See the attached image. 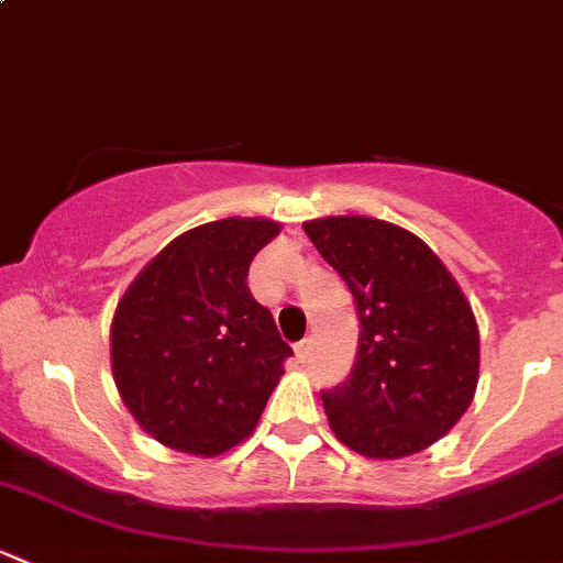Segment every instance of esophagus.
<instances>
[{"label": "esophagus", "instance_id": "1", "mask_svg": "<svg viewBox=\"0 0 563 563\" xmlns=\"http://www.w3.org/2000/svg\"><path fill=\"white\" fill-rule=\"evenodd\" d=\"M310 349H313V340H310V338L299 340V343L294 345V351H297V356H299V360H302V362L310 356Z\"/></svg>", "mask_w": 563, "mask_h": 563}]
</instances>
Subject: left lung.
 I'll return each instance as SVG.
<instances>
[{"label": "left lung", "mask_w": 563, "mask_h": 563, "mask_svg": "<svg viewBox=\"0 0 563 563\" xmlns=\"http://www.w3.org/2000/svg\"><path fill=\"white\" fill-rule=\"evenodd\" d=\"M360 316L349 378L321 391L334 435L365 457H406L439 441L471 406L479 329L455 277L419 236L384 220L305 223Z\"/></svg>", "instance_id": "8db88e82"}]
</instances>
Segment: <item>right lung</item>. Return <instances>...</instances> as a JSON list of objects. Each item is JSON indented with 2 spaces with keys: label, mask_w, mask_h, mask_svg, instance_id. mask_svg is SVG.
Wrapping results in <instances>:
<instances>
[{
  "label": "right lung",
  "mask_w": 563,
  "mask_h": 563,
  "mask_svg": "<svg viewBox=\"0 0 563 563\" xmlns=\"http://www.w3.org/2000/svg\"><path fill=\"white\" fill-rule=\"evenodd\" d=\"M280 225L229 218L168 242L111 323L113 382L141 428L212 457L253 433L291 345L247 288L250 261Z\"/></svg>",
  "instance_id": "1"
}]
</instances>
